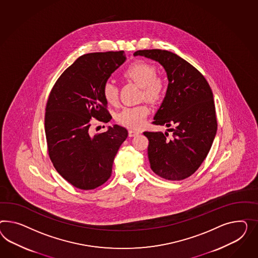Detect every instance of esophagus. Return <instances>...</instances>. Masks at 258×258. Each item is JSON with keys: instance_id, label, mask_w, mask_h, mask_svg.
I'll return each mask as SVG.
<instances>
[{"instance_id": "obj_1", "label": "esophagus", "mask_w": 258, "mask_h": 258, "mask_svg": "<svg viewBox=\"0 0 258 258\" xmlns=\"http://www.w3.org/2000/svg\"><path fill=\"white\" fill-rule=\"evenodd\" d=\"M139 133H140L138 131L131 130V131H128V136H130V137H134V136H137Z\"/></svg>"}]
</instances>
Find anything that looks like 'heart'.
<instances>
[{
  "label": "heart",
  "instance_id": "1",
  "mask_svg": "<svg viewBox=\"0 0 258 258\" xmlns=\"http://www.w3.org/2000/svg\"><path fill=\"white\" fill-rule=\"evenodd\" d=\"M124 76L139 84L144 97L151 101L160 99L167 89L166 78L157 74L156 66L147 61H134L124 70ZM102 95L110 104H115L118 101V89L111 82H107L103 85ZM148 113L149 108L147 105H136L124 108L117 114L116 119L119 124L137 130L145 124Z\"/></svg>",
  "mask_w": 258,
  "mask_h": 258
}]
</instances>
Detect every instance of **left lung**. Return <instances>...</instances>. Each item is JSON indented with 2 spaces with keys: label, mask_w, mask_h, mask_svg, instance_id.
<instances>
[{
  "label": "left lung",
  "mask_w": 258,
  "mask_h": 258,
  "mask_svg": "<svg viewBox=\"0 0 258 258\" xmlns=\"http://www.w3.org/2000/svg\"><path fill=\"white\" fill-rule=\"evenodd\" d=\"M153 59L167 72L168 89L154 125H174L169 133L144 134L149 141L147 154L154 173L168 180H182L201 166L217 133L213 94L200 71L176 54L161 49L134 52Z\"/></svg>",
  "instance_id": "left-lung-1"
}]
</instances>
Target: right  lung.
Segmentation results:
<instances>
[{"mask_svg":"<svg viewBox=\"0 0 258 258\" xmlns=\"http://www.w3.org/2000/svg\"><path fill=\"white\" fill-rule=\"evenodd\" d=\"M125 60L124 50L82 55L49 93L45 112L49 159L77 188L94 189L111 177L114 157L127 137V131L118 125L105 133H90L92 118L103 123L111 119L102 88Z\"/></svg>","mask_w":258,"mask_h":258,"instance_id":"add662e5","label":"right lung"}]
</instances>
